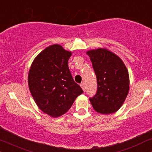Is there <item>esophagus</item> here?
Masks as SVG:
<instances>
[{
    "label": "esophagus",
    "mask_w": 152,
    "mask_h": 152,
    "mask_svg": "<svg viewBox=\"0 0 152 152\" xmlns=\"http://www.w3.org/2000/svg\"><path fill=\"white\" fill-rule=\"evenodd\" d=\"M80 87H81V88L83 89V90L85 92V91H86V86H85L84 83H80Z\"/></svg>",
    "instance_id": "esophagus-1"
}]
</instances>
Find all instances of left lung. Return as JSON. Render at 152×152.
<instances>
[{"label": "left lung", "mask_w": 152, "mask_h": 152, "mask_svg": "<svg viewBox=\"0 0 152 152\" xmlns=\"http://www.w3.org/2000/svg\"><path fill=\"white\" fill-rule=\"evenodd\" d=\"M92 63L97 80V92L90 99L97 113H114L121 108L129 92V75L122 60L106 48L86 52Z\"/></svg>", "instance_id": "left-lung-1"}]
</instances>
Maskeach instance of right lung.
Instances as JSON below:
<instances>
[{
	"label": "right lung",
	"instance_id": "obj_1",
	"mask_svg": "<svg viewBox=\"0 0 152 152\" xmlns=\"http://www.w3.org/2000/svg\"><path fill=\"white\" fill-rule=\"evenodd\" d=\"M72 55L60 44H52L36 56L28 72V87L34 101L42 112L55 118L67 112L83 92L69 69Z\"/></svg>",
	"mask_w": 152,
	"mask_h": 152
}]
</instances>
